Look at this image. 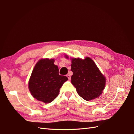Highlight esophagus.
<instances>
[{
  "instance_id": "1",
  "label": "esophagus",
  "mask_w": 134,
  "mask_h": 134,
  "mask_svg": "<svg viewBox=\"0 0 134 134\" xmlns=\"http://www.w3.org/2000/svg\"><path fill=\"white\" fill-rule=\"evenodd\" d=\"M67 76L68 77V78H69V80H70V79H71V76H70V74H67Z\"/></svg>"
}]
</instances>
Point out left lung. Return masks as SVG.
Listing matches in <instances>:
<instances>
[{"instance_id": "1", "label": "left lung", "mask_w": 134, "mask_h": 134, "mask_svg": "<svg viewBox=\"0 0 134 134\" xmlns=\"http://www.w3.org/2000/svg\"><path fill=\"white\" fill-rule=\"evenodd\" d=\"M65 58H69L67 55ZM71 83L76 92L86 101L95 99L102 94L106 79L92 59H71Z\"/></svg>"}]
</instances>
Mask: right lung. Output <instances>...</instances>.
Here are the masks:
<instances>
[{
	"instance_id": "1",
	"label": "right lung",
	"mask_w": 134,
	"mask_h": 134,
	"mask_svg": "<svg viewBox=\"0 0 134 134\" xmlns=\"http://www.w3.org/2000/svg\"><path fill=\"white\" fill-rule=\"evenodd\" d=\"M54 59H41L37 63L29 81V89L34 98L49 103L58 96L59 90L68 78L59 74Z\"/></svg>"
}]
</instances>
